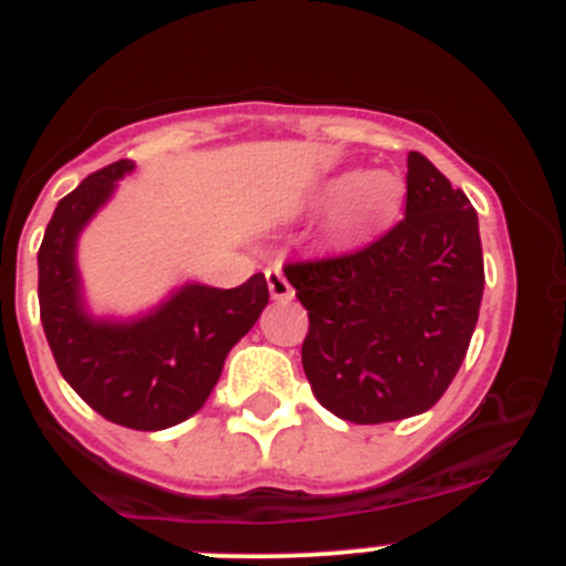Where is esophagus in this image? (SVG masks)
Listing matches in <instances>:
<instances>
[{
    "instance_id": "34e87169",
    "label": "esophagus",
    "mask_w": 566,
    "mask_h": 566,
    "mask_svg": "<svg viewBox=\"0 0 566 566\" xmlns=\"http://www.w3.org/2000/svg\"><path fill=\"white\" fill-rule=\"evenodd\" d=\"M266 283H269V292H272V297L280 300V303H289V300L294 297L292 283H289L286 274H283V269L280 266L266 269Z\"/></svg>"
}]
</instances>
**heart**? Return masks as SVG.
<instances>
[{"label": "heart", "instance_id": "1", "mask_svg": "<svg viewBox=\"0 0 566 566\" xmlns=\"http://www.w3.org/2000/svg\"><path fill=\"white\" fill-rule=\"evenodd\" d=\"M323 203H334V229L343 238H368L394 221L402 209L405 184L391 169L343 172L319 189Z\"/></svg>", "mask_w": 566, "mask_h": 566}]
</instances>
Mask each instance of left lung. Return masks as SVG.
Segmentation results:
<instances>
[{
    "instance_id": "8db88e82",
    "label": "left lung",
    "mask_w": 566,
    "mask_h": 566,
    "mask_svg": "<svg viewBox=\"0 0 566 566\" xmlns=\"http://www.w3.org/2000/svg\"><path fill=\"white\" fill-rule=\"evenodd\" d=\"M283 272L308 312L303 371L317 402L357 424L417 417L448 391L476 328V209L422 153H408L405 218L391 232Z\"/></svg>"
}]
</instances>
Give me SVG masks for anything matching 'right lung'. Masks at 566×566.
<instances>
[{
    "label": "right lung",
    "mask_w": 566,
    "mask_h": 566,
    "mask_svg": "<svg viewBox=\"0 0 566 566\" xmlns=\"http://www.w3.org/2000/svg\"><path fill=\"white\" fill-rule=\"evenodd\" d=\"M133 169L109 164L59 201L39 247V312L59 371L93 411L133 431H164L201 411L232 345L266 308L269 286L263 274L238 289L184 283L142 317H93L76 266L78 234Z\"/></svg>",
    "instance_id": "1"
}]
</instances>
